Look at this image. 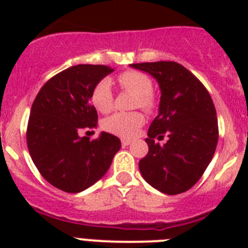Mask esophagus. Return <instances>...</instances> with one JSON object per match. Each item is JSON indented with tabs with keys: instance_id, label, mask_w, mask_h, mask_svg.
<instances>
[{
	"instance_id": "1",
	"label": "esophagus",
	"mask_w": 248,
	"mask_h": 248,
	"mask_svg": "<svg viewBox=\"0 0 248 248\" xmlns=\"http://www.w3.org/2000/svg\"><path fill=\"white\" fill-rule=\"evenodd\" d=\"M121 143H122V147H128L130 144L132 143V140L130 139H122L121 140Z\"/></svg>"
}]
</instances>
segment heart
Segmentation results:
<instances>
[{"label": "heart", "instance_id": "b5f03b06", "mask_svg": "<svg viewBox=\"0 0 248 248\" xmlns=\"http://www.w3.org/2000/svg\"><path fill=\"white\" fill-rule=\"evenodd\" d=\"M118 83L121 87L136 93L135 105L141 108L151 109L153 107L152 90L153 83L151 78L141 72L128 71L118 76ZM91 101L96 110L100 113H108L113 108V91L110 82L103 79L95 86L91 95ZM144 124V116L140 112H117L103 122L105 131L121 138H131L139 131Z\"/></svg>", "mask_w": 248, "mask_h": 248}]
</instances>
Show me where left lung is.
I'll list each match as a JSON object with an SVG mask.
<instances>
[{
  "label": "left lung",
  "mask_w": 248,
  "mask_h": 248,
  "mask_svg": "<svg viewBox=\"0 0 248 248\" xmlns=\"http://www.w3.org/2000/svg\"><path fill=\"white\" fill-rule=\"evenodd\" d=\"M155 78L161 89L158 116L145 139L149 152L139 169L148 184L165 194L190 189L211 162L219 139L215 105L196 76L175 62L131 64ZM166 133L163 146L154 143Z\"/></svg>",
  "instance_id": "8db88e82"
}]
</instances>
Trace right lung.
I'll return each mask as SVG.
<instances>
[{
	"instance_id": "obj_1",
	"label": "right lung",
	"mask_w": 248,
	"mask_h": 248,
	"mask_svg": "<svg viewBox=\"0 0 248 248\" xmlns=\"http://www.w3.org/2000/svg\"><path fill=\"white\" fill-rule=\"evenodd\" d=\"M114 69L78 64L54 76L33 101L27 128L29 155L41 175L55 188L79 193L104 176L121 148L117 136L101 132L97 139L79 136L95 128L91 104L95 86Z\"/></svg>"
}]
</instances>
